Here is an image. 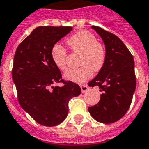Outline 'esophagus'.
Listing matches in <instances>:
<instances>
[{"label": "esophagus", "instance_id": "34e87169", "mask_svg": "<svg viewBox=\"0 0 149 149\" xmlns=\"http://www.w3.org/2000/svg\"><path fill=\"white\" fill-rule=\"evenodd\" d=\"M81 93H86L88 90V87L87 85H81Z\"/></svg>", "mask_w": 149, "mask_h": 149}]
</instances>
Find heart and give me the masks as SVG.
<instances>
[{
  "mask_svg": "<svg viewBox=\"0 0 149 149\" xmlns=\"http://www.w3.org/2000/svg\"><path fill=\"white\" fill-rule=\"evenodd\" d=\"M72 50L81 54L77 69H69L64 74V78L75 83H82L93 74V71H100L105 63L106 51L104 47L97 42L95 36L87 31L78 32L67 40ZM67 52L60 44H55L52 48L51 58L56 67L64 71L66 65Z\"/></svg>",
  "mask_w": 149,
  "mask_h": 149,
  "instance_id": "1",
  "label": "heart"
}]
</instances>
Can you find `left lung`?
<instances>
[{"label":"left lung","mask_w":149,"mask_h":149,"mask_svg":"<svg viewBox=\"0 0 149 149\" xmlns=\"http://www.w3.org/2000/svg\"><path fill=\"white\" fill-rule=\"evenodd\" d=\"M102 38L106 49L103 66L93 80L91 87L98 86L100 100L88 107L91 116L102 124H112L122 118L128 110L136 88L134 58L124 43L116 36L93 25Z\"/></svg>","instance_id":"left-lung-1"}]
</instances>
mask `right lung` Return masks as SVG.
Listing matches in <instances>:
<instances>
[{
  "instance_id": "obj_1",
  "label": "right lung",
  "mask_w": 149,
  "mask_h": 149,
  "mask_svg": "<svg viewBox=\"0 0 149 149\" xmlns=\"http://www.w3.org/2000/svg\"><path fill=\"white\" fill-rule=\"evenodd\" d=\"M72 30L69 26H40L28 36L16 49L12 79L18 102L26 113L41 125L53 127L66 119L70 99L81 94L78 84L61 82V71L51 58L52 48Z\"/></svg>"
}]
</instances>
